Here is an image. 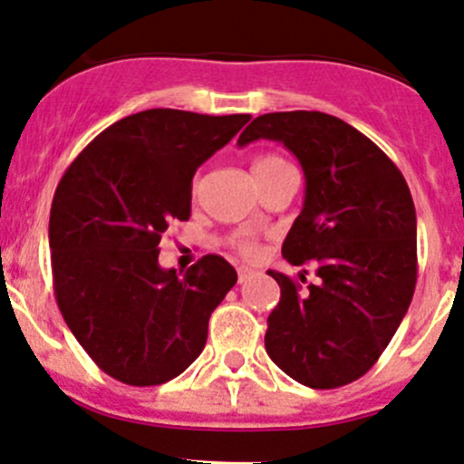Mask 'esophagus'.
I'll use <instances>...</instances> for the list:
<instances>
[{
  "label": "esophagus",
  "mask_w": 464,
  "mask_h": 464,
  "mask_svg": "<svg viewBox=\"0 0 464 464\" xmlns=\"http://www.w3.org/2000/svg\"><path fill=\"white\" fill-rule=\"evenodd\" d=\"M251 276H253L251 266H240V269H237V280L240 282H246Z\"/></svg>",
  "instance_id": "esophagus-1"
}]
</instances>
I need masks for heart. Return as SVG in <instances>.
Segmentation results:
<instances>
[{"instance_id": "heart-1", "label": "heart", "mask_w": 464, "mask_h": 464, "mask_svg": "<svg viewBox=\"0 0 464 464\" xmlns=\"http://www.w3.org/2000/svg\"><path fill=\"white\" fill-rule=\"evenodd\" d=\"M285 160L280 158V155H273V153H266V155H260V158L253 160V175L257 178H262V175L271 173V170H276L277 167H285ZM231 245L236 248L237 253H242V256L251 257L257 253V240L256 236H253L251 231H246V228H242V231L233 233L231 237Z\"/></svg>"}]
</instances>
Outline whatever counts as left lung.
Listing matches in <instances>:
<instances>
[{
    "mask_svg": "<svg viewBox=\"0 0 464 464\" xmlns=\"http://www.w3.org/2000/svg\"><path fill=\"white\" fill-rule=\"evenodd\" d=\"M282 142L300 160L304 207L282 256L315 265V285H280L266 353L311 389L353 382L378 362L411 304L418 277L416 208L396 164L367 135L320 111L256 117L237 144ZM302 282L306 277L302 276Z\"/></svg>",
    "mask_w": 464,
    "mask_h": 464,
    "instance_id": "obj_1",
    "label": "left lung"
}]
</instances>
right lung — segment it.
Masks as SVG:
<instances>
[{"instance_id": "obj_1", "label": "right lung", "mask_w": 464, "mask_h": 464, "mask_svg": "<svg viewBox=\"0 0 464 464\" xmlns=\"http://www.w3.org/2000/svg\"><path fill=\"white\" fill-rule=\"evenodd\" d=\"M251 115L150 109L72 160L48 222L53 289L68 329L111 378L155 387L202 353L208 318L237 282L222 256L182 277L158 265L173 219L191 216L193 175Z\"/></svg>"}]
</instances>
